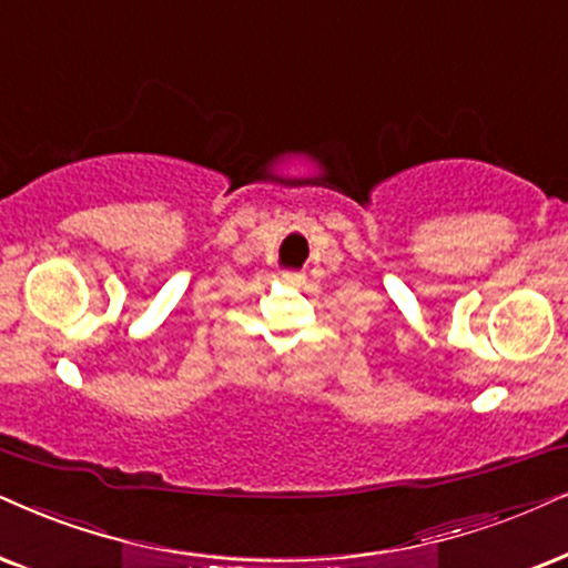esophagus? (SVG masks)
Returning a JSON list of instances; mask_svg holds the SVG:
<instances>
[{
	"label": "esophagus",
	"instance_id": "34e87169",
	"mask_svg": "<svg viewBox=\"0 0 568 568\" xmlns=\"http://www.w3.org/2000/svg\"><path fill=\"white\" fill-rule=\"evenodd\" d=\"M285 280H291V283H301L304 275H301V272H285Z\"/></svg>",
	"mask_w": 568,
	"mask_h": 568
}]
</instances>
